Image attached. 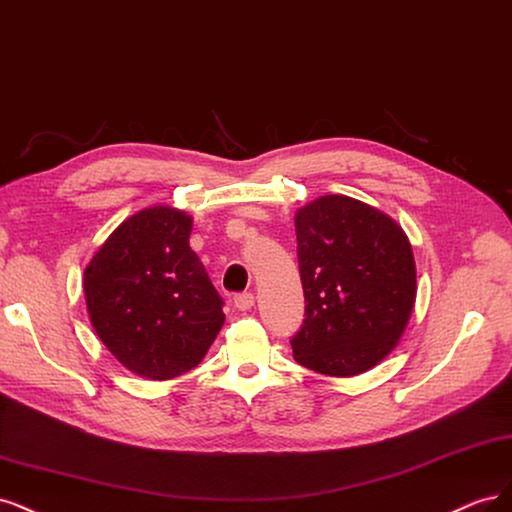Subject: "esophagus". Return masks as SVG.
<instances>
[{
  "instance_id": "obj_1",
  "label": "esophagus",
  "mask_w": 512,
  "mask_h": 512,
  "mask_svg": "<svg viewBox=\"0 0 512 512\" xmlns=\"http://www.w3.org/2000/svg\"><path fill=\"white\" fill-rule=\"evenodd\" d=\"M253 304H255V295L253 293H238L236 298H234V306L238 308V310H251L253 308Z\"/></svg>"
}]
</instances>
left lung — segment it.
<instances>
[{"instance_id":"1","label":"left lung","mask_w":512,"mask_h":512,"mask_svg":"<svg viewBox=\"0 0 512 512\" xmlns=\"http://www.w3.org/2000/svg\"><path fill=\"white\" fill-rule=\"evenodd\" d=\"M306 319L291 338L300 366L355 376L402 338L417 298V270L402 227L346 195L295 212Z\"/></svg>"}]
</instances>
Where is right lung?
<instances>
[{"instance_id":"1","label":"right lung","mask_w":512,"mask_h":512,"mask_svg":"<svg viewBox=\"0 0 512 512\" xmlns=\"http://www.w3.org/2000/svg\"><path fill=\"white\" fill-rule=\"evenodd\" d=\"M191 225L183 210L144 208L114 229L85 270L97 336L151 381L195 368L225 323L221 295L189 246Z\"/></svg>"}]
</instances>
